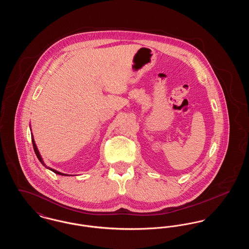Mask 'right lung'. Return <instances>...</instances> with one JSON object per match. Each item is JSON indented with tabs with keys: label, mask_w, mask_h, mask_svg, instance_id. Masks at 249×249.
Segmentation results:
<instances>
[{
	"label": "right lung",
	"mask_w": 249,
	"mask_h": 249,
	"mask_svg": "<svg viewBox=\"0 0 249 249\" xmlns=\"http://www.w3.org/2000/svg\"><path fill=\"white\" fill-rule=\"evenodd\" d=\"M30 127H31V126H30ZM32 141H33V145H34V149H35V152H36V156H37L38 160H40V162H41L43 165L45 166L47 169H49L50 171H52L53 173H55V174H57V175H59V176H64V177H66V176H71V175H67V174L60 173L59 171H57V170H55V169H52V168H50V167L47 166V164L44 162V160H43L42 156H41L40 152H39V150H38V148H37V145H36V141H35V138H34L33 133H32Z\"/></svg>",
	"instance_id": "right-lung-1"
}]
</instances>
